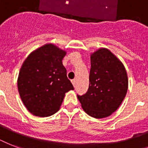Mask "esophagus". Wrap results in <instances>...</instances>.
Listing matches in <instances>:
<instances>
[{"instance_id": "esophagus-1", "label": "esophagus", "mask_w": 148, "mask_h": 148, "mask_svg": "<svg viewBox=\"0 0 148 148\" xmlns=\"http://www.w3.org/2000/svg\"><path fill=\"white\" fill-rule=\"evenodd\" d=\"M71 83H72V84H73V86H74V87H75V85H76V80H72Z\"/></svg>"}]
</instances>
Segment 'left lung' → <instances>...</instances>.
Returning a JSON list of instances; mask_svg holds the SVG:
<instances>
[{"instance_id":"left-lung-1","label":"left lung","mask_w":148,"mask_h":148,"mask_svg":"<svg viewBox=\"0 0 148 148\" xmlns=\"http://www.w3.org/2000/svg\"><path fill=\"white\" fill-rule=\"evenodd\" d=\"M90 64L89 88L77 98L89 116L100 119L112 114L121 104L128 78L124 64L107 48L91 53Z\"/></svg>"}]
</instances>
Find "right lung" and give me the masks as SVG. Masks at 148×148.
<instances>
[{"mask_svg": "<svg viewBox=\"0 0 148 148\" xmlns=\"http://www.w3.org/2000/svg\"><path fill=\"white\" fill-rule=\"evenodd\" d=\"M66 51L47 44L31 52L24 60L17 78L23 103L33 115L49 117L55 114L65 93L74 90L62 60Z\"/></svg>", "mask_w": 148, "mask_h": 148, "instance_id": "obj_1", "label": "right lung"}]
</instances>
